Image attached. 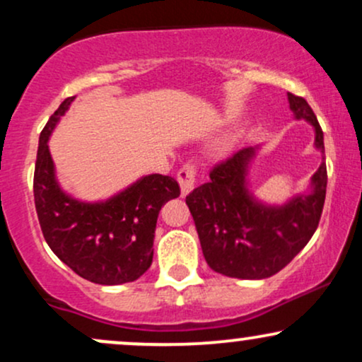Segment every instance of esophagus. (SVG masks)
<instances>
[{"mask_svg": "<svg viewBox=\"0 0 362 362\" xmlns=\"http://www.w3.org/2000/svg\"><path fill=\"white\" fill-rule=\"evenodd\" d=\"M195 175H197V168L194 163H185L184 167L178 170V184H180L182 195H187L194 189Z\"/></svg>", "mask_w": 362, "mask_h": 362, "instance_id": "34e87169", "label": "esophagus"}]
</instances>
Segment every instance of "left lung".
<instances>
[{
    "instance_id": "1",
    "label": "left lung",
    "mask_w": 362,
    "mask_h": 362,
    "mask_svg": "<svg viewBox=\"0 0 362 362\" xmlns=\"http://www.w3.org/2000/svg\"><path fill=\"white\" fill-rule=\"evenodd\" d=\"M294 117L315 129V146L325 153L323 131L303 97L288 93ZM255 148H243L211 170L207 184L185 197L202 253L211 269L236 279H265L284 269L317 231L327 194V165L311 177V192L284 206L262 204L248 190V163Z\"/></svg>"
}]
</instances>
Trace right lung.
Segmentation results:
<instances>
[{"label": "right lung", "mask_w": 362, "mask_h": 362, "mask_svg": "<svg viewBox=\"0 0 362 362\" xmlns=\"http://www.w3.org/2000/svg\"><path fill=\"white\" fill-rule=\"evenodd\" d=\"M74 97H68L40 132L34 173L37 218L51 250L83 279L117 286L139 279L153 262L161 206L180 195L175 178L146 175L103 202L62 192L47 141Z\"/></svg>", "instance_id": "right-lung-1"}]
</instances>
